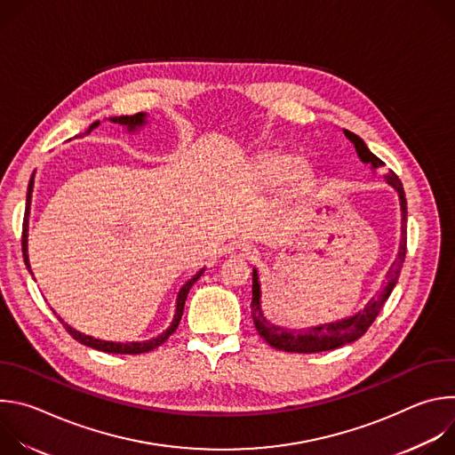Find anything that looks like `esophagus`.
Listing matches in <instances>:
<instances>
[{
  "label": "esophagus",
  "mask_w": 455,
  "mask_h": 455,
  "mask_svg": "<svg viewBox=\"0 0 455 455\" xmlns=\"http://www.w3.org/2000/svg\"><path fill=\"white\" fill-rule=\"evenodd\" d=\"M228 253L234 257H241V259H248L253 255V248L251 244L244 243V241H235L228 246Z\"/></svg>",
  "instance_id": "obj_1"
}]
</instances>
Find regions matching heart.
I'll use <instances>...</instances> for the list:
<instances>
[{"label":"heart","mask_w":455,"mask_h":455,"mask_svg":"<svg viewBox=\"0 0 455 455\" xmlns=\"http://www.w3.org/2000/svg\"><path fill=\"white\" fill-rule=\"evenodd\" d=\"M295 162H297V160H295V156H291V155H286V153H274V155H270V156H267V158L263 160V164H261V174H263L268 181L277 183V181L284 180V178L290 174L291 171L293 170L292 167L295 166ZM293 171L294 172L291 173V176H293L295 181H304V180H306V176H307L306 167H296Z\"/></svg>","instance_id":"obj_1"}]
</instances>
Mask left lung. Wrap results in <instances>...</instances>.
Returning a JSON list of instances; mask_svg holds the SVG:
<instances>
[{
    "label": "left lung",
    "mask_w": 455,
    "mask_h": 455,
    "mask_svg": "<svg viewBox=\"0 0 455 455\" xmlns=\"http://www.w3.org/2000/svg\"><path fill=\"white\" fill-rule=\"evenodd\" d=\"M346 137L355 144V149L360 156V160L363 164H371L372 169L383 167L385 164L369 151V148L365 146V142L344 129ZM388 185H393L400 196V207H402V239H400V250H398V257L396 261L393 263V267L388 268L387 272V281L383 290L372 297L363 309H360L358 313L342 318V320H335V322H328V323H320V326H313L307 330H288V328H281L272 323L265 315H263V307H261V284H259V274L253 268L251 274V318L255 323V330L261 335V339H265L272 347L279 349V351H286V353H320V351H331L337 347H342L346 344H351L355 340H358L369 328L371 323L376 320L379 309L383 307V304L387 302L388 295L393 293L403 261H405V253H407V200H405V190L403 185L400 181V178L388 171L385 176Z\"/></svg>",
    "instance_id": "obj_1"
}]
</instances>
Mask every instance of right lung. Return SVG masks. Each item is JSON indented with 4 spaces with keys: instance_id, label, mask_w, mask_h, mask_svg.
I'll return each mask as SVG.
<instances>
[{
    "instance_id": "obj_1",
    "label": "right lung",
    "mask_w": 455,
    "mask_h": 455,
    "mask_svg": "<svg viewBox=\"0 0 455 455\" xmlns=\"http://www.w3.org/2000/svg\"><path fill=\"white\" fill-rule=\"evenodd\" d=\"M111 122L115 124H120V125H125L127 132H137V127H142L146 124V113H137V115H125V116H111L109 118ZM97 124V122H95ZM93 127V125H92ZM90 127V132H92ZM90 132H86V135H90ZM84 135V133H83ZM32 188H34V176L30 178V183H28V190H27V209H25V221H23V237H21V246H23V259H25V265L28 268V272L32 274L30 270V261H28V216H30V204H32ZM205 268H202L196 275H194L192 279H188L181 290L178 291V299H176V311H174V318L171 322V326L162 333L158 335L156 339H151V340H146V342H108V340H99V339H93V337H88V335H83L81 331L74 330L72 326H68V323H64V320L60 316H57L60 320V323L64 326V330H67L77 342L88 346V347H93L97 351H104V353H115V355H140V353H149L153 349H156L158 346H162L178 328V323L181 320V315H183V306H185V299L188 295V290L192 288V284L196 283L202 275H204ZM34 275V274H32Z\"/></svg>"
}]
</instances>
